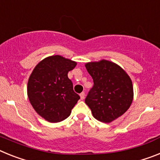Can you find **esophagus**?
Masks as SVG:
<instances>
[{"instance_id": "34e87169", "label": "esophagus", "mask_w": 160, "mask_h": 160, "mask_svg": "<svg viewBox=\"0 0 160 160\" xmlns=\"http://www.w3.org/2000/svg\"><path fill=\"white\" fill-rule=\"evenodd\" d=\"M80 99L84 100V97H85V93H84V92H81V93L80 94Z\"/></svg>"}]
</instances>
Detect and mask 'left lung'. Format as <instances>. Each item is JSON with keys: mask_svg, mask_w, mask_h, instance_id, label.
I'll list each match as a JSON object with an SVG mask.
<instances>
[{"mask_svg": "<svg viewBox=\"0 0 160 160\" xmlns=\"http://www.w3.org/2000/svg\"><path fill=\"white\" fill-rule=\"evenodd\" d=\"M85 67L94 83L86 105L97 120L113 122L126 113L133 101L131 79L120 66L105 59L87 63Z\"/></svg>", "mask_w": 160, "mask_h": 160, "instance_id": "8db88e82", "label": "left lung"}]
</instances>
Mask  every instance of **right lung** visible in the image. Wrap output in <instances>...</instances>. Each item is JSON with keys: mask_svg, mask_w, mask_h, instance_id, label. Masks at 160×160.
Instances as JSON below:
<instances>
[{"mask_svg": "<svg viewBox=\"0 0 160 160\" xmlns=\"http://www.w3.org/2000/svg\"><path fill=\"white\" fill-rule=\"evenodd\" d=\"M76 66L75 61L52 55L40 61L30 75L27 84L29 101L36 113L49 122L68 118L80 98L68 76Z\"/></svg>", "mask_w": 160, "mask_h": 160, "instance_id": "right-lung-1", "label": "right lung"}]
</instances>
